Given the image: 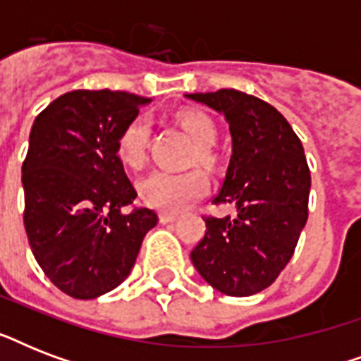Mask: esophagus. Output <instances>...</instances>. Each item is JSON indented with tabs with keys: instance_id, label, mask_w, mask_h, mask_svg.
Instances as JSON below:
<instances>
[{
	"instance_id": "esophagus-1",
	"label": "esophagus",
	"mask_w": 361,
	"mask_h": 361,
	"mask_svg": "<svg viewBox=\"0 0 361 361\" xmlns=\"http://www.w3.org/2000/svg\"><path fill=\"white\" fill-rule=\"evenodd\" d=\"M159 219H161V223H172V221L178 219V214H174V212H161Z\"/></svg>"
}]
</instances>
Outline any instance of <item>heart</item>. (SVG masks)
<instances>
[{"label": "heart", "mask_w": 361, "mask_h": 361, "mask_svg": "<svg viewBox=\"0 0 361 361\" xmlns=\"http://www.w3.org/2000/svg\"><path fill=\"white\" fill-rule=\"evenodd\" d=\"M178 123L183 127L187 135L197 144V152L192 161L202 166L214 163L212 146L217 140V129L214 120L198 110H181L176 116ZM147 138H149V121L144 116L130 120L121 129L118 136V153L121 161L129 166H142L146 161ZM206 189V178L200 170H187V172H166V170H153L144 176L138 183L140 198L147 206L164 212H180L195 198H198Z\"/></svg>", "instance_id": "b5f03b06"}]
</instances>
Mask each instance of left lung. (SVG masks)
<instances>
[{
  "mask_svg": "<svg viewBox=\"0 0 361 361\" xmlns=\"http://www.w3.org/2000/svg\"><path fill=\"white\" fill-rule=\"evenodd\" d=\"M187 97L228 121L232 157L214 204L236 206L234 217H204L206 232L191 260L219 292L251 296L279 277L307 223L311 174L303 146L283 114L262 99L238 90Z\"/></svg>",
  "mask_w": 361,
  "mask_h": 361,
  "instance_id": "8db88e82",
  "label": "left lung"
}]
</instances>
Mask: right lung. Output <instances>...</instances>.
Masks as SVG:
<instances>
[{"instance_id": "1", "label": "right lung", "mask_w": 361, "mask_h": 361, "mask_svg": "<svg viewBox=\"0 0 361 361\" xmlns=\"http://www.w3.org/2000/svg\"><path fill=\"white\" fill-rule=\"evenodd\" d=\"M146 103L133 93L75 90L31 127L22 163L25 234L44 275L76 300L123 283L157 225L153 209L123 214L136 191L118 155L121 129Z\"/></svg>"}]
</instances>
